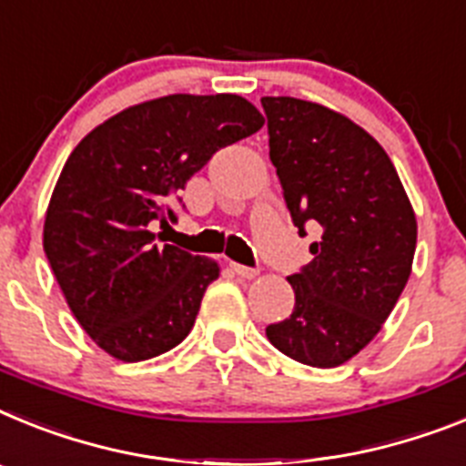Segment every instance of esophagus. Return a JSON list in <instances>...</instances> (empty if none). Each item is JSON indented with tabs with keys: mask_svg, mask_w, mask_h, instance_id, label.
<instances>
[{
	"mask_svg": "<svg viewBox=\"0 0 466 466\" xmlns=\"http://www.w3.org/2000/svg\"><path fill=\"white\" fill-rule=\"evenodd\" d=\"M232 269H234V274L241 279H256L258 277L256 267H246V265H237V262H232Z\"/></svg>",
	"mask_w": 466,
	"mask_h": 466,
	"instance_id": "esophagus-1",
	"label": "esophagus"
}]
</instances>
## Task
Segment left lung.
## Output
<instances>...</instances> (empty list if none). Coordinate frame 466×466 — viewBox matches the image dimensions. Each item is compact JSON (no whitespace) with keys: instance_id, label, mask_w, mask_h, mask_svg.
I'll return each instance as SVG.
<instances>
[{"instance_id":"1","label":"left lung","mask_w":466,"mask_h":466,"mask_svg":"<svg viewBox=\"0 0 466 466\" xmlns=\"http://www.w3.org/2000/svg\"><path fill=\"white\" fill-rule=\"evenodd\" d=\"M262 110L295 228H321L314 260L289 277L293 314L267 338L295 361L335 368L380 333L406 289L415 210L382 145L345 115L289 96H265Z\"/></svg>"}]
</instances>
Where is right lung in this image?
I'll list each match as a JSON object with an SVG mask.
<instances>
[{
    "instance_id": "1",
    "label": "right lung",
    "mask_w": 466,
    "mask_h": 466,
    "mask_svg": "<svg viewBox=\"0 0 466 466\" xmlns=\"http://www.w3.org/2000/svg\"><path fill=\"white\" fill-rule=\"evenodd\" d=\"M265 124L234 93H173L133 105L72 149L44 220V253L65 300L100 350L136 363L180 345L216 260L157 246L152 225L220 147Z\"/></svg>"
}]
</instances>
